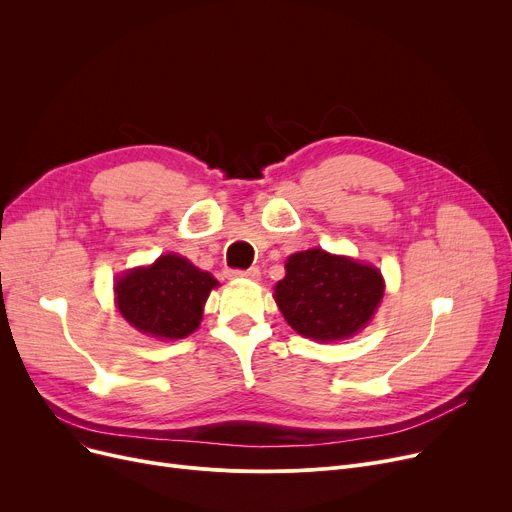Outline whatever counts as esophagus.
Instances as JSON below:
<instances>
[{
  "label": "esophagus",
  "instance_id": "1",
  "mask_svg": "<svg viewBox=\"0 0 512 512\" xmlns=\"http://www.w3.org/2000/svg\"><path fill=\"white\" fill-rule=\"evenodd\" d=\"M228 278H247V280H259L261 272L257 267H249V270H228L226 272Z\"/></svg>",
  "mask_w": 512,
  "mask_h": 512
}]
</instances>
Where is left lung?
Wrapping results in <instances>:
<instances>
[{
	"label": "left lung",
	"mask_w": 512,
	"mask_h": 512,
	"mask_svg": "<svg viewBox=\"0 0 512 512\" xmlns=\"http://www.w3.org/2000/svg\"><path fill=\"white\" fill-rule=\"evenodd\" d=\"M384 297V278L373 265L321 249L294 253L274 299L292 330L332 342L367 326Z\"/></svg>",
	"instance_id": "1"
}]
</instances>
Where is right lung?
I'll use <instances>...</instances> for the list:
<instances>
[{
  "label": "right lung",
  "mask_w": 512,
  "mask_h": 512,
  "mask_svg": "<svg viewBox=\"0 0 512 512\" xmlns=\"http://www.w3.org/2000/svg\"><path fill=\"white\" fill-rule=\"evenodd\" d=\"M215 286L218 280L209 272L170 253L149 267L126 272L114 290L116 305L132 328L159 340H176L199 328L203 305Z\"/></svg>",
  "instance_id": "1"
}]
</instances>
